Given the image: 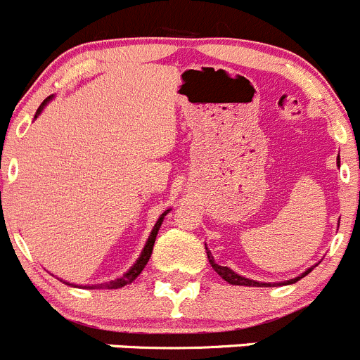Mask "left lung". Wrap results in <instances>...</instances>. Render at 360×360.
I'll list each match as a JSON object with an SVG mask.
<instances>
[{
	"label": "left lung",
	"instance_id": "1",
	"mask_svg": "<svg viewBox=\"0 0 360 360\" xmlns=\"http://www.w3.org/2000/svg\"><path fill=\"white\" fill-rule=\"evenodd\" d=\"M338 160H339V158H338ZM338 165H339V161H338ZM206 250H207V248H206ZM206 254H207V259H210L211 266H213V270L217 271V274L220 275V277L224 278V281L229 282V284H234V286H271V284H264V282H256V281H250V278L241 277V275L234 274V271L231 270V268H227V266H220V264L214 263V259H213V256H211V252H210V250H207ZM311 270H312V268H309V270L305 271L304 275H307L309 271H311ZM304 275H302V277H304ZM302 277L291 278V281H288V282H281V284H293V282H297L298 278H302ZM274 286H275V284H274Z\"/></svg>",
	"mask_w": 360,
	"mask_h": 360
}]
</instances>
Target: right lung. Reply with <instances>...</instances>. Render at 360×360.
<instances>
[{"label":"right lung","mask_w":360,"mask_h":360,"mask_svg":"<svg viewBox=\"0 0 360 360\" xmlns=\"http://www.w3.org/2000/svg\"><path fill=\"white\" fill-rule=\"evenodd\" d=\"M49 99H51V96H49V97H46V99H44V103L40 104V108L37 110V115H39V113L42 112V108H44V106H46V103H48ZM37 115H35V117H37ZM167 213H169V211H165V213L161 214V217H160V220L156 221V226H154L153 233H150L149 240H147L146 247H143L142 256L139 257V261H136V263L133 264V268H131V270L127 271V274H124L122 277H120V278H117V281L106 282V284H97V286H89V288H108V290H117V288H122V286H126V284H131V282H133L134 278L139 277V275L142 274V270H143V268H146L147 261L150 259V254H153L154 241H156V234H158V231H160V227H161V221H163L165 214H167ZM65 284H67V282H65Z\"/></svg>","instance_id":"add662e5"}]
</instances>
